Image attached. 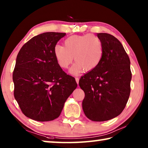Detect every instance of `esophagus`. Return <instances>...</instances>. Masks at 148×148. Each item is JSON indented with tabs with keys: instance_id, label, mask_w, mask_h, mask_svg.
I'll use <instances>...</instances> for the list:
<instances>
[{
	"instance_id": "34e87169",
	"label": "esophagus",
	"mask_w": 148,
	"mask_h": 148,
	"mask_svg": "<svg viewBox=\"0 0 148 148\" xmlns=\"http://www.w3.org/2000/svg\"><path fill=\"white\" fill-rule=\"evenodd\" d=\"M75 79H76V83L77 84H79V78H78V77H75Z\"/></svg>"
}]
</instances>
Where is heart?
Here are the masks:
<instances>
[{
    "label": "heart",
    "instance_id": "obj_1",
    "mask_svg": "<svg viewBox=\"0 0 148 148\" xmlns=\"http://www.w3.org/2000/svg\"><path fill=\"white\" fill-rule=\"evenodd\" d=\"M53 55L57 63L66 69L74 60L76 62L70 69V73L76 75L82 72L91 71L101 62L103 49L101 41L94 35H73L65 39L64 47L57 44Z\"/></svg>",
    "mask_w": 148,
    "mask_h": 148
}]
</instances>
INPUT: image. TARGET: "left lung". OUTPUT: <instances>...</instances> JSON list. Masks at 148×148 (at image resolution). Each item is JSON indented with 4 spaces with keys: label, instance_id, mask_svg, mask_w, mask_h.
Listing matches in <instances>:
<instances>
[{
    "label": "left lung",
    "instance_id": "8db88e82",
    "mask_svg": "<svg viewBox=\"0 0 148 148\" xmlns=\"http://www.w3.org/2000/svg\"><path fill=\"white\" fill-rule=\"evenodd\" d=\"M103 54L96 68L79 81L85 92L82 108L87 118L104 121L118 116L124 110L131 92V62L123 46L116 37L97 33Z\"/></svg>",
    "mask_w": 148,
    "mask_h": 148
}]
</instances>
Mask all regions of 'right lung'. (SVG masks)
<instances>
[{
    "instance_id": "right-lung-1",
    "label": "right lung",
    "mask_w": 148,
    "mask_h": 148,
    "mask_svg": "<svg viewBox=\"0 0 148 148\" xmlns=\"http://www.w3.org/2000/svg\"><path fill=\"white\" fill-rule=\"evenodd\" d=\"M66 33L47 32L25 44L13 72L14 97L24 115L38 121L58 117L77 87L75 78L62 71L53 47Z\"/></svg>"
}]
</instances>
